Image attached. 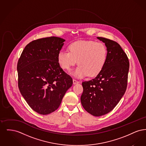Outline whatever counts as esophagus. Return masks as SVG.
Returning a JSON list of instances; mask_svg holds the SVG:
<instances>
[{
	"label": "esophagus",
	"instance_id": "esophagus-1",
	"mask_svg": "<svg viewBox=\"0 0 146 146\" xmlns=\"http://www.w3.org/2000/svg\"><path fill=\"white\" fill-rule=\"evenodd\" d=\"M73 82L74 84H76L79 83V81L76 80L74 79L73 80Z\"/></svg>",
	"mask_w": 146,
	"mask_h": 146
}]
</instances>
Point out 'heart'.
Here are the masks:
<instances>
[{
  "instance_id": "heart-1",
  "label": "heart",
  "mask_w": 146,
  "mask_h": 146,
  "mask_svg": "<svg viewBox=\"0 0 146 146\" xmlns=\"http://www.w3.org/2000/svg\"><path fill=\"white\" fill-rule=\"evenodd\" d=\"M68 48L69 52L61 50L57 55L58 63L63 70H70L76 61L79 66L74 74L77 77L97 76L104 69L107 49L103 42L79 40L70 43Z\"/></svg>"
}]
</instances>
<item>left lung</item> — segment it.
I'll return each mask as SVG.
<instances>
[{
	"instance_id": "obj_1",
	"label": "left lung",
	"mask_w": 146,
	"mask_h": 146,
	"mask_svg": "<svg viewBox=\"0 0 146 146\" xmlns=\"http://www.w3.org/2000/svg\"><path fill=\"white\" fill-rule=\"evenodd\" d=\"M105 43L107 58L102 72L94 79L82 83L81 103L91 115L101 116L111 111L123 96L127 85L129 61L117 42L97 37Z\"/></svg>"
}]
</instances>
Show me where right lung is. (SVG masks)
Instances as JSON below:
<instances>
[{
    "label": "right lung",
    "mask_w": 146,
    "mask_h": 146,
    "mask_svg": "<svg viewBox=\"0 0 146 146\" xmlns=\"http://www.w3.org/2000/svg\"><path fill=\"white\" fill-rule=\"evenodd\" d=\"M64 39L50 36L28 44L19 59L18 86L29 107L42 115L59 107L73 79L60 67L57 55Z\"/></svg>",
    "instance_id": "add662e5"
}]
</instances>
